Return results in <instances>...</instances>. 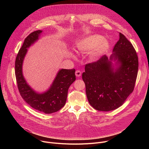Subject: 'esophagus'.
I'll list each match as a JSON object with an SVG mask.
<instances>
[{"label":"esophagus","mask_w":149,"mask_h":149,"mask_svg":"<svg viewBox=\"0 0 149 149\" xmlns=\"http://www.w3.org/2000/svg\"><path fill=\"white\" fill-rule=\"evenodd\" d=\"M75 75L77 76V77H80L81 75V72L80 71H78V70H77V71H75Z\"/></svg>","instance_id":"1"}]
</instances>
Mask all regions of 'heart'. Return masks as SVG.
Returning a JSON list of instances; mask_svg holds the SVG:
<instances>
[{
	"label": "heart",
	"instance_id": "b5f03b06",
	"mask_svg": "<svg viewBox=\"0 0 149 149\" xmlns=\"http://www.w3.org/2000/svg\"><path fill=\"white\" fill-rule=\"evenodd\" d=\"M77 47L81 52H88L94 48L91 54V58L94 59L107 48L108 42L99 35H92L79 41Z\"/></svg>",
	"mask_w": 149,
	"mask_h": 149
}]
</instances>
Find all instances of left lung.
<instances>
[{"mask_svg": "<svg viewBox=\"0 0 149 149\" xmlns=\"http://www.w3.org/2000/svg\"><path fill=\"white\" fill-rule=\"evenodd\" d=\"M113 54L85 67L82 78L89 103L97 110L109 111L120 107L133 91L138 73L137 53L120 33ZM114 61V63L112 62Z\"/></svg>", "mask_w": 149, "mask_h": 149, "instance_id": "8db88e82", "label": "left lung"}]
</instances>
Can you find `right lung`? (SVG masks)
<instances>
[{"mask_svg":"<svg viewBox=\"0 0 149 149\" xmlns=\"http://www.w3.org/2000/svg\"><path fill=\"white\" fill-rule=\"evenodd\" d=\"M42 31L30 33L25 39L19 49L15 61V75L20 94L34 109L45 114H51L61 110L65 105L70 86L75 81V69H61L58 72L48 90L39 93L33 90L27 83L23 75V62L29 48L36 41Z\"/></svg>","mask_w":149,"mask_h":149,"instance_id":"right-lung-1","label":"right lung"}]
</instances>
